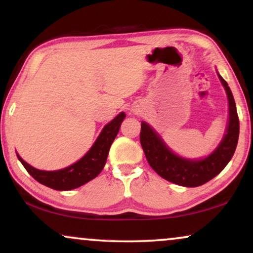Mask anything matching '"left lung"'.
<instances>
[{"mask_svg": "<svg viewBox=\"0 0 253 253\" xmlns=\"http://www.w3.org/2000/svg\"><path fill=\"white\" fill-rule=\"evenodd\" d=\"M219 78L229 101V123L222 141L207 158L202 160H188L178 157L169 150L161 137L146 122H141V147L148 164L162 178L188 188L203 185L220 174L233 158L240 134V120L233 93L220 75Z\"/></svg>", "mask_w": 253, "mask_h": 253, "instance_id": "left-lung-1", "label": "left lung"}]
</instances>
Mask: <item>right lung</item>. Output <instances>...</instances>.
Listing matches in <instances>:
<instances>
[{
    "mask_svg": "<svg viewBox=\"0 0 253 253\" xmlns=\"http://www.w3.org/2000/svg\"><path fill=\"white\" fill-rule=\"evenodd\" d=\"M124 119H126V114H119L112 122L103 127L98 139L81 160L61 170H39L24 161L18 154H17V158L36 181L48 188L58 190V191H67V190L79 188L91 179L95 178L101 172L108 157L109 148L117 136Z\"/></svg>",
    "mask_w": 253,
    "mask_h": 253,
    "instance_id": "obj_1",
    "label": "right lung"
}]
</instances>
